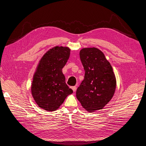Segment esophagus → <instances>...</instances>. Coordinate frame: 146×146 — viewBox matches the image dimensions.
<instances>
[{
	"label": "esophagus",
	"mask_w": 146,
	"mask_h": 146,
	"mask_svg": "<svg viewBox=\"0 0 146 146\" xmlns=\"http://www.w3.org/2000/svg\"><path fill=\"white\" fill-rule=\"evenodd\" d=\"M72 90H73V91H74H74H76V86H73V87H72Z\"/></svg>",
	"instance_id": "esophagus-1"
}]
</instances>
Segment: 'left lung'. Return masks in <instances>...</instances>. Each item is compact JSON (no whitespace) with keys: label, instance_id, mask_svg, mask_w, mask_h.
<instances>
[{"label":"left lung","instance_id":"8db88e82","mask_svg":"<svg viewBox=\"0 0 146 146\" xmlns=\"http://www.w3.org/2000/svg\"><path fill=\"white\" fill-rule=\"evenodd\" d=\"M79 55L85 76L77 89L76 98L90 112L102 110L115 91L116 79L112 67L104 53L96 47L84 48Z\"/></svg>","mask_w":146,"mask_h":146}]
</instances>
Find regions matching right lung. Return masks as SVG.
Returning a JSON list of instances; mask_svg holds the SVG:
<instances>
[{
	"mask_svg": "<svg viewBox=\"0 0 146 146\" xmlns=\"http://www.w3.org/2000/svg\"><path fill=\"white\" fill-rule=\"evenodd\" d=\"M70 54L67 47H53L42 56L34 73L32 95L38 106L47 111H56L73 93L62 72Z\"/></svg>",
	"mask_w": 146,
	"mask_h": 146,
	"instance_id": "right-lung-1",
	"label": "right lung"
}]
</instances>
